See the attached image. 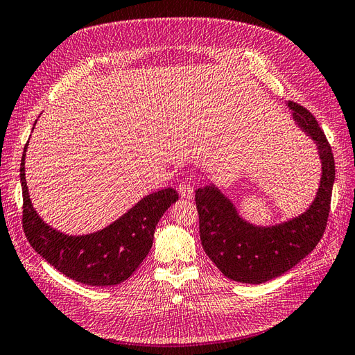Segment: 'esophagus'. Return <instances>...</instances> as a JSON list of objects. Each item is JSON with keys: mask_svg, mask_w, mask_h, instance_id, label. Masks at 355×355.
<instances>
[{"mask_svg": "<svg viewBox=\"0 0 355 355\" xmlns=\"http://www.w3.org/2000/svg\"><path fill=\"white\" fill-rule=\"evenodd\" d=\"M178 191H179V196L182 198H192L194 197V187H192L191 184H188V182H180L179 187H178Z\"/></svg>", "mask_w": 355, "mask_h": 355, "instance_id": "1", "label": "esophagus"}]
</instances>
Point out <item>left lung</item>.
Listing matches in <instances>:
<instances>
[{
    "mask_svg": "<svg viewBox=\"0 0 355 355\" xmlns=\"http://www.w3.org/2000/svg\"><path fill=\"white\" fill-rule=\"evenodd\" d=\"M287 106L296 124L315 142L323 166L317 197L305 213L274 227H254L239 216L234 204L214 185L196 191L202 249L234 282L261 284L280 277L314 250L327 227L335 158L315 116L292 101Z\"/></svg>",
    "mask_w": 355,
    "mask_h": 355,
    "instance_id": "8db88e82",
    "label": "left lung"
}]
</instances>
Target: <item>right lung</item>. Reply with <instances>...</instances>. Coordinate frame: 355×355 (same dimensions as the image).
<instances>
[{"instance_id":"obj_1","label":"right lung","mask_w":355,"mask_h":355,"mask_svg":"<svg viewBox=\"0 0 355 355\" xmlns=\"http://www.w3.org/2000/svg\"><path fill=\"white\" fill-rule=\"evenodd\" d=\"M20 163L24 194V231L29 244L63 275L89 286H115L127 280L153 247L158 220L179 200L173 188L149 194L110 227L89 235L62 234L42 222L32 207L25 178V151Z\"/></svg>"}]
</instances>
